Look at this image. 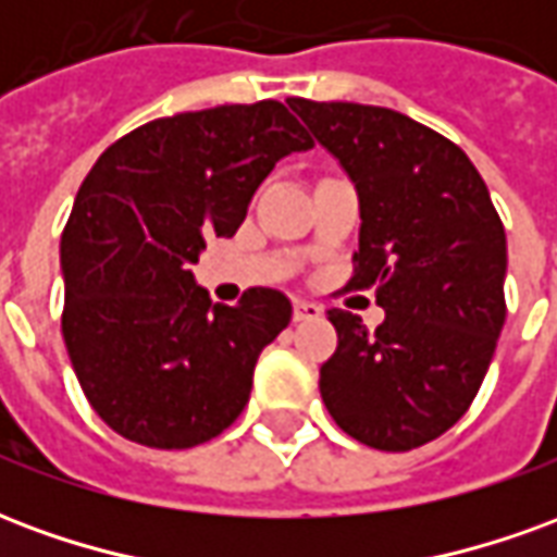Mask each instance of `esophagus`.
<instances>
[{"label":"esophagus","mask_w":557,"mask_h":557,"mask_svg":"<svg viewBox=\"0 0 557 557\" xmlns=\"http://www.w3.org/2000/svg\"><path fill=\"white\" fill-rule=\"evenodd\" d=\"M322 315V307L313 301H295V322H310V319H319Z\"/></svg>","instance_id":"esophagus-1"}]
</instances>
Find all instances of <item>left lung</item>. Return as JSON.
I'll return each instance as SVG.
<instances>
[{"instance_id": "left-lung-1", "label": "left lung", "mask_w": 557, "mask_h": 557, "mask_svg": "<svg viewBox=\"0 0 557 557\" xmlns=\"http://www.w3.org/2000/svg\"><path fill=\"white\" fill-rule=\"evenodd\" d=\"M358 190L351 289H375L385 322L327 310L337 351L319 391L343 432L411 450L478 397L502 337L507 238L490 190L459 146L409 115L367 103L289 98Z\"/></svg>"}]
</instances>
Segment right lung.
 <instances>
[{"label": "right lung", "mask_w": 557, "mask_h": 557, "mask_svg": "<svg viewBox=\"0 0 557 557\" xmlns=\"http://www.w3.org/2000/svg\"><path fill=\"white\" fill-rule=\"evenodd\" d=\"M307 148L280 101L226 103L131 131L79 184L59 247L62 334L91 409L127 442L184 450L244 411L292 304L277 289L211 304L190 265L208 235H235L274 163Z\"/></svg>", "instance_id": "add662e5"}]
</instances>
